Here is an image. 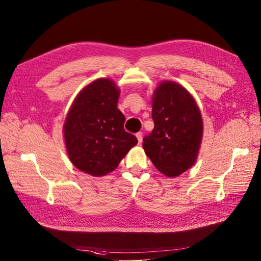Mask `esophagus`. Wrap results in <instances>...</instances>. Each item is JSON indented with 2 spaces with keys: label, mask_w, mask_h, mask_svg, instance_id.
Returning a JSON list of instances; mask_svg holds the SVG:
<instances>
[{
  "label": "esophagus",
  "mask_w": 261,
  "mask_h": 261,
  "mask_svg": "<svg viewBox=\"0 0 261 261\" xmlns=\"http://www.w3.org/2000/svg\"><path fill=\"white\" fill-rule=\"evenodd\" d=\"M142 136H143V135H142V132H138L137 135H136V137H137V139H138V142H139V143H142V138H143Z\"/></svg>",
  "instance_id": "34e87169"
}]
</instances>
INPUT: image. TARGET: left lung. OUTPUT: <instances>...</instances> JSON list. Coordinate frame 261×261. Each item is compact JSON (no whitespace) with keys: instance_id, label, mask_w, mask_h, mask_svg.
<instances>
[{"instance_id":"obj_1","label":"left lung","mask_w":261,"mask_h":261,"mask_svg":"<svg viewBox=\"0 0 261 261\" xmlns=\"http://www.w3.org/2000/svg\"><path fill=\"white\" fill-rule=\"evenodd\" d=\"M152 108L154 129L143 148L162 174L177 177L197 161L203 135L200 109L187 89L172 81L156 87Z\"/></svg>"}]
</instances>
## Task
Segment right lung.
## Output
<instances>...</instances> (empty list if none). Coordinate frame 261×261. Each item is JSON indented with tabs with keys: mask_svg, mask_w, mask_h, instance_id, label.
Returning a JSON list of instances; mask_svg holds the SVG:
<instances>
[{
	"mask_svg": "<svg viewBox=\"0 0 261 261\" xmlns=\"http://www.w3.org/2000/svg\"><path fill=\"white\" fill-rule=\"evenodd\" d=\"M120 91L110 79H98L85 86L74 99L63 125L69 159L77 169L103 176L138 143L123 128L125 118L117 108Z\"/></svg>",
	"mask_w": 261,
	"mask_h": 261,
	"instance_id": "right-lung-1",
	"label": "right lung"
}]
</instances>
